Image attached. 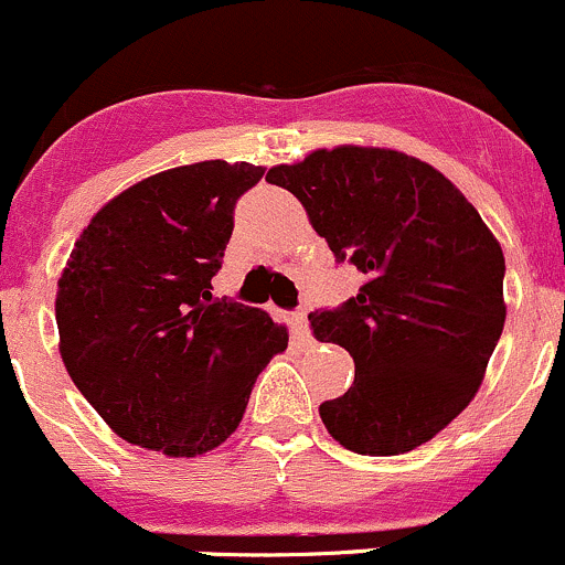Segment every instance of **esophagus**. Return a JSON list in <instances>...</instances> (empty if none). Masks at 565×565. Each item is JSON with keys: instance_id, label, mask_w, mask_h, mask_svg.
Segmentation results:
<instances>
[{"instance_id": "1", "label": "esophagus", "mask_w": 565, "mask_h": 565, "mask_svg": "<svg viewBox=\"0 0 565 565\" xmlns=\"http://www.w3.org/2000/svg\"><path fill=\"white\" fill-rule=\"evenodd\" d=\"M294 334L299 342H310V323H307V307L294 312Z\"/></svg>"}]
</instances>
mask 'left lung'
I'll return each mask as SVG.
<instances>
[{
  "label": "left lung",
  "instance_id": "8db88e82",
  "mask_svg": "<svg viewBox=\"0 0 565 565\" xmlns=\"http://www.w3.org/2000/svg\"><path fill=\"white\" fill-rule=\"evenodd\" d=\"M266 182L305 203L337 264L367 275L353 299L310 312L318 340L356 364L321 405L329 435L372 457L427 444L468 408L503 331L495 236L444 173L392 149H318Z\"/></svg>",
  "mask_w": 565,
  "mask_h": 565
}]
</instances>
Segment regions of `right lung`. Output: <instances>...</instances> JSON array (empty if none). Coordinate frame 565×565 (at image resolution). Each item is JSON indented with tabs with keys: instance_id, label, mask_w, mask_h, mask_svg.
<instances>
[{
	"instance_id": "right-lung-1",
	"label": "right lung",
	"mask_w": 565,
	"mask_h": 565,
	"mask_svg": "<svg viewBox=\"0 0 565 565\" xmlns=\"http://www.w3.org/2000/svg\"><path fill=\"white\" fill-rule=\"evenodd\" d=\"M260 177L249 162L171 168L116 195L75 242L56 294L62 362L127 444L212 451L288 348L264 310L212 296L236 201Z\"/></svg>"
}]
</instances>
